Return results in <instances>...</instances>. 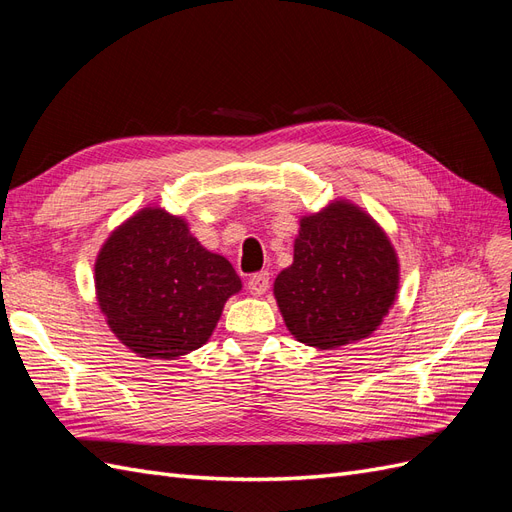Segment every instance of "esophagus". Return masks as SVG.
I'll return each mask as SVG.
<instances>
[{"label":"esophagus","mask_w":512,"mask_h":512,"mask_svg":"<svg viewBox=\"0 0 512 512\" xmlns=\"http://www.w3.org/2000/svg\"><path fill=\"white\" fill-rule=\"evenodd\" d=\"M271 286V280H269V273L267 271H260V273H254L250 280H247V290H250L254 297H260V294H265Z\"/></svg>","instance_id":"esophagus-1"}]
</instances>
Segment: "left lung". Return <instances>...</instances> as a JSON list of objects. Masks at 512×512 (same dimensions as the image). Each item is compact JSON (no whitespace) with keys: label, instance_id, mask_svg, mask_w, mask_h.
<instances>
[{"label":"left lung","instance_id":"1","mask_svg":"<svg viewBox=\"0 0 512 512\" xmlns=\"http://www.w3.org/2000/svg\"><path fill=\"white\" fill-rule=\"evenodd\" d=\"M397 282V256L384 232L361 209L335 203L301 220L294 262L273 292L288 331L327 350L376 331Z\"/></svg>","mask_w":512,"mask_h":512}]
</instances>
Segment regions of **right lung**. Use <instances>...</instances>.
Returning a JSON list of instances; mask_svg holds the SVG:
<instances>
[{
  "label": "right lung",
  "instance_id": "add662e5",
  "mask_svg": "<svg viewBox=\"0 0 512 512\" xmlns=\"http://www.w3.org/2000/svg\"><path fill=\"white\" fill-rule=\"evenodd\" d=\"M96 290L108 327L123 344L145 359L168 361L207 342L241 280L183 220L143 209L104 243Z\"/></svg>",
  "mask_w": 512,
  "mask_h": 512
}]
</instances>
